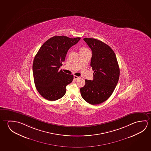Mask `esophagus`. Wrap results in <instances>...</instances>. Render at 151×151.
<instances>
[{"mask_svg": "<svg viewBox=\"0 0 151 151\" xmlns=\"http://www.w3.org/2000/svg\"><path fill=\"white\" fill-rule=\"evenodd\" d=\"M80 78L79 77L77 76H75V75L74 76V78L75 79H76H76H78V78Z\"/></svg>", "mask_w": 151, "mask_h": 151, "instance_id": "34e87169", "label": "esophagus"}]
</instances>
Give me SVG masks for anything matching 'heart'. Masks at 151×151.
<instances>
[{
	"label": "heart",
	"mask_w": 151,
	"mask_h": 151,
	"mask_svg": "<svg viewBox=\"0 0 151 151\" xmlns=\"http://www.w3.org/2000/svg\"><path fill=\"white\" fill-rule=\"evenodd\" d=\"M88 50H88L87 48L85 47H80V48H79V52H80V53H81V52H86V51H88Z\"/></svg>",
	"instance_id": "obj_1"
}]
</instances>
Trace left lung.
I'll return each mask as SVG.
<instances>
[{"label": "left lung", "mask_w": 151, "mask_h": 151, "mask_svg": "<svg viewBox=\"0 0 151 151\" xmlns=\"http://www.w3.org/2000/svg\"><path fill=\"white\" fill-rule=\"evenodd\" d=\"M92 51L91 66L93 80L85 79V85L80 88L83 99L91 105L101 104L111 96L119 77V68L114 51L101 40L83 39Z\"/></svg>", "instance_id": "obj_1"}]
</instances>
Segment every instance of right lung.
<instances>
[{
    "label": "right lung",
    "mask_w": 151,
    "mask_h": 151,
    "mask_svg": "<svg viewBox=\"0 0 151 151\" xmlns=\"http://www.w3.org/2000/svg\"><path fill=\"white\" fill-rule=\"evenodd\" d=\"M80 40V37L55 36L37 52L32 64L34 80L38 93L45 99L54 101L64 96L66 87L72 83L74 76L59 69L68 50Z\"/></svg>",
    "instance_id": "obj_1"
}]
</instances>
